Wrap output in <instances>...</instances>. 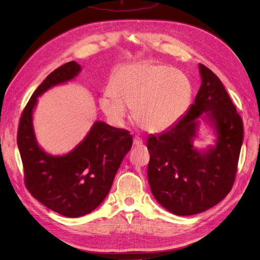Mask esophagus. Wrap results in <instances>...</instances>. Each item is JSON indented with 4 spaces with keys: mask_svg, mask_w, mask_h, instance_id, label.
Wrapping results in <instances>:
<instances>
[{
    "mask_svg": "<svg viewBox=\"0 0 260 260\" xmlns=\"http://www.w3.org/2000/svg\"><path fill=\"white\" fill-rule=\"evenodd\" d=\"M133 145L137 146V147H143L144 146V142L142 139H140L139 136H135L133 139Z\"/></svg>",
    "mask_w": 260,
    "mask_h": 260,
    "instance_id": "obj_1",
    "label": "esophagus"
}]
</instances>
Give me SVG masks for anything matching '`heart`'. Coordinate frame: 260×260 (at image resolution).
Returning a JSON list of instances; mask_svg holds the SVG:
<instances>
[{"instance_id":"1","label":"heart","mask_w":260,"mask_h":260,"mask_svg":"<svg viewBox=\"0 0 260 260\" xmlns=\"http://www.w3.org/2000/svg\"><path fill=\"white\" fill-rule=\"evenodd\" d=\"M193 96L189 76L164 64L143 62L120 67L111 90H105L100 107L112 124H124L131 108L133 118L146 130L159 133L175 126Z\"/></svg>"}]
</instances>
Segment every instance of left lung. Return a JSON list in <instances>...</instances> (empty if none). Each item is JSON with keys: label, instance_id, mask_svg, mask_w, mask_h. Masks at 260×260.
<instances>
[{"label": "left lung", "instance_id": "obj_1", "mask_svg": "<svg viewBox=\"0 0 260 260\" xmlns=\"http://www.w3.org/2000/svg\"><path fill=\"white\" fill-rule=\"evenodd\" d=\"M202 85L178 123L149 135L148 180L157 203L179 216L198 214L217 205L231 191L243 141L242 119L221 81L198 64ZM215 135L214 145L193 146L201 123Z\"/></svg>", "mask_w": 260, "mask_h": 260}]
</instances>
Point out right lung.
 I'll use <instances>...</instances> for the list:
<instances>
[{
  "instance_id": "add662e5",
  "label": "right lung",
  "mask_w": 260,
  "mask_h": 260,
  "mask_svg": "<svg viewBox=\"0 0 260 260\" xmlns=\"http://www.w3.org/2000/svg\"><path fill=\"white\" fill-rule=\"evenodd\" d=\"M81 71V65L72 60L51 72L29 100L18 130L28 191L45 207L67 217L89 214L104 202L132 147L129 131L101 120L66 154L52 155L39 145L34 127L38 99L49 89L74 80Z\"/></svg>"
}]
</instances>
